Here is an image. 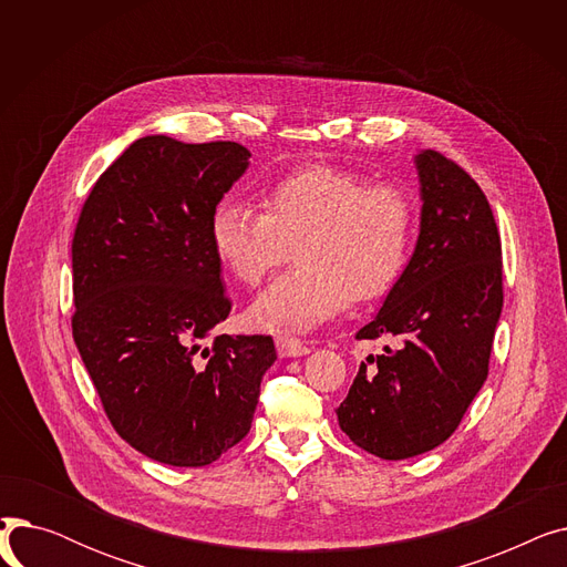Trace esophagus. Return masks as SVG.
Masks as SVG:
<instances>
[{
    "label": "esophagus",
    "mask_w": 567,
    "mask_h": 567,
    "mask_svg": "<svg viewBox=\"0 0 567 567\" xmlns=\"http://www.w3.org/2000/svg\"><path fill=\"white\" fill-rule=\"evenodd\" d=\"M276 349H278L282 359H296V355H306V353L312 351L310 344L296 340V338H287V336L276 338Z\"/></svg>",
    "instance_id": "obj_1"
}]
</instances>
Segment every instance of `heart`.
Here are the masks:
<instances>
[{"instance_id":"obj_1","label":"heart","mask_w":567,"mask_h":567,"mask_svg":"<svg viewBox=\"0 0 567 567\" xmlns=\"http://www.w3.org/2000/svg\"><path fill=\"white\" fill-rule=\"evenodd\" d=\"M261 212L220 199L208 220L212 246L248 287L271 276L296 248L293 274L268 287L248 321L268 333H308L342 312L349 299H381L409 264L415 206L391 184H368L333 165L296 169L261 195Z\"/></svg>"}]
</instances>
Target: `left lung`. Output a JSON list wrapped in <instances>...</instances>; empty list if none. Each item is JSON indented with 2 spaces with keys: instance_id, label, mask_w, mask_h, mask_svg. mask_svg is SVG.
<instances>
[{
  "instance_id": "obj_1",
  "label": "left lung",
  "mask_w": 567,
  "mask_h": 567,
  "mask_svg": "<svg viewBox=\"0 0 567 567\" xmlns=\"http://www.w3.org/2000/svg\"><path fill=\"white\" fill-rule=\"evenodd\" d=\"M421 234L398 285L355 340L368 355L336 409L342 432L381 460L423 455L462 423L489 372L503 308L501 236L481 186L439 152L415 156Z\"/></svg>"
}]
</instances>
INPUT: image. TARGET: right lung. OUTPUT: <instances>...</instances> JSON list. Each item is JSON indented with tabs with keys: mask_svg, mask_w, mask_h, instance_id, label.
I'll list each match as a JSON object with an SVG mask.
<instances>
[{
	"mask_svg": "<svg viewBox=\"0 0 567 567\" xmlns=\"http://www.w3.org/2000/svg\"><path fill=\"white\" fill-rule=\"evenodd\" d=\"M236 142L135 140L94 184L73 236V340L116 434L206 466L252 425L271 336H216L231 301L208 220L248 169Z\"/></svg>",
	"mask_w": 567,
	"mask_h": 567,
	"instance_id": "1",
	"label": "right lung"
}]
</instances>
